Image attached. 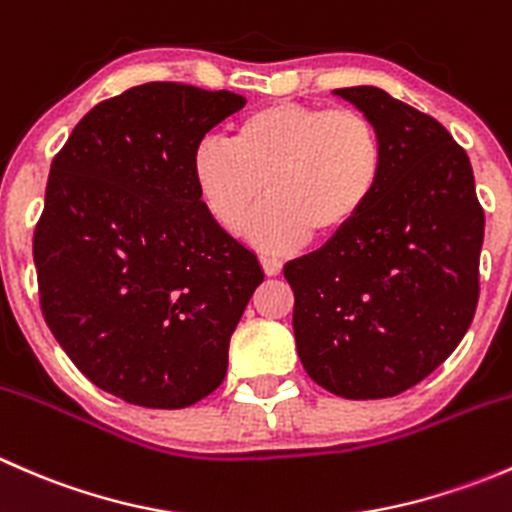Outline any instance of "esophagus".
I'll list each match as a JSON object with an SVG mask.
<instances>
[{"mask_svg":"<svg viewBox=\"0 0 512 512\" xmlns=\"http://www.w3.org/2000/svg\"><path fill=\"white\" fill-rule=\"evenodd\" d=\"M260 265L267 277H277L282 272V260H277V257H260Z\"/></svg>","mask_w":512,"mask_h":512,"instance_id":"obj_1","label":"esophagus"}]
</instances>
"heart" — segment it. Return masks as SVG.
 I'll return each mask as SVG.
<instances>
[{
  "label": "heart",
  "instance_id": "b5f03b06",
  "mask_svg": "<svg viewBox=\"0 0 512 512\" xmlns=\"http://www.w3.org/2000/svg\"><path fill=\"white\" fill-rule=\"evenodd\" d=\"M384 141L356 108L275 101L232 128V141L203 138L190 158L200 205L220 230L267 252H289L317 237L337 240L369 210L384 178Z\"/></svg>",
  "mask_w": 512,
  "mask_h": 512
}]
</instances>
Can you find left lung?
I'll use <instances>...</instances> for the list:
<instances>
[{
    "mask_svg": "<svg viewBox=\"0 0 512 512\" xmlns=\"http://www.w3.org/2000/svg\"><path fill=\"white\" fill-rule=\"evenodd\" d=\"M384 141L379 193L352 230L287 262L307 374L344 399H386L448 359L478 304L485 215L466 151L376 86L337 89Z\"/></svg>",
    "mask_w": 512,
    "mask_h": 512,
    "instance_id": "8db88e82",
    "label": "left lung"
}]
</instances>
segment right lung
Masks as SVG:
<instances>
[{
    "instance_id": "obj_1",
    "label": "right lung",
    "mask_w": 512,
    "mask_h": 512,
    "mask_svg": "<svg viewBox=\"0 0 512 512\" xmlns=\"http://www.w3.org/2000/svg\"><path fill=\"white\" fill-rule=\"evenodd\" d=\"M245 96L133 86L91 108L51 163L34 232L41 312L98 389L185 409L225 379L230 337L265 280L195 193L190 158Z\"/></svg>"
}]
</instances>
